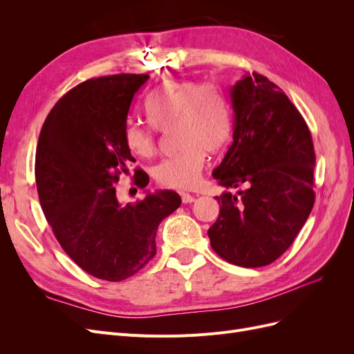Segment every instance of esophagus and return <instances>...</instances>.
Instances as JSON below:
<instances>
[{
    "mask_svg": "<svg viewBox=\"0 0 354 354\" xmlns=\"http://www.w3.org/2000/svg\"><path fill=\"white\" fill-rule=\"evenodd\" d=\"M181 201H183V203H192L195 202V196L190 194H181Z\"/></svg>",
    "mask_w": 354,
    "mask_h": 354,
    "instance_id": "esophagus-1",
    "label": "esophagus"
}]
</instances>
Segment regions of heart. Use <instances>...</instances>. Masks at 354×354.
Instances as JSON below:
<instances>
[{
    "label": "heart",
    "mask_w": 354,
    "mask_h": 354,
    "mask_svg": "<svg viewBox=\"0 0 354 354\" xmlns=\"http://www.w3.org/2000/svg\"><path fill=\"white\" fill-rule=\"evenodd\" d=\"M145 111L155 130L167 133L176 128L181 149L177 156L164 159L153 168V177L160 186L194 189L205 165V152L221 151L230 138L232 116L226 97L212 84L169 81L149 95ZM124 143L140 158H151L156 151L152 130L137 122L124 127Z\"/></svg>",
    "instance_id": "1"
}]
</instances>
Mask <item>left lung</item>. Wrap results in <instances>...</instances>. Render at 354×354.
Wrapping results in <instances>:
<instances>
[{
  "label": "left lung",
  "mask_w": 354,
  "mask_h": 354,
  "mask_svg": "<svg viewBox=\"0 0 354 354\" xmlns=\"http://www.w3.org/2000/svg\"><path fill=\"white\" fill-rule=\"evenodd\" d=\"M233 143L212 171L223 192L208 230L212 250L241 267L273 263L291 246L315 203L312 134L288 95L260 73L230 87Z\"/></svg>",
  "instance_id": "8db88e82"
}]
</instances>
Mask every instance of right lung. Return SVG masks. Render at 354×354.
<instances>
[{
  "mask_svg": "<svg viewBox=\"0 0 354 354\" xmlns=\"http://www.w3.org/2000/svg\"><path fill=\"white\" fill-rule=\"evenodd\" d=\"M149 75L120 73L84 81L55 104L41 128L35 180L44 216L62 248L97 279L120 282L156 254L159 223L181 203L158 190L122 203L115 183L134 162L124 127ZM136 185L149 177L136 171Z\"/></svg>",
  "mask_w": 354,
  "mask_h": 354,
  "instance_id": "obj_1",
  "label": "right lung"
}]
</instances>
